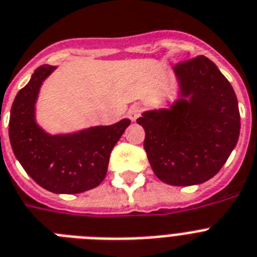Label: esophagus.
<instances>
[{"label": "esophagus", "instance_id": "1", "mask_svg": "<svg viewBox=\"0 0 257 257\" xmlns=\"http://www.w3.org/2000/svg\"><path fill=\"white\" fill-rule=\"evenodd\" d=\"M141 112H143V108L140 107L139 104H133V105H131L128 109V117L132 120V121H136L137 118L140 117V114H141Z\"/></svg>", "mask_w": 257, "mask_h": 257}]
</instances>
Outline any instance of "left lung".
Returning <instances> with one entry per match:
<instances>
[{
    "instance_id": "8db88e82",
    "label": "left lung",
    "mask_w": 257,
    "mask_h": 257,
    "mask_svg": "<svg viewBox=\"0 0 257 257\" xmlns=\"http://www.w3.org/2000/svg\"><path fill=\"white\" fill-rule=\"evenodd\" d=\"M178 99L137 118L154 174L173 186L199 185L215 176L236 147L240 114L232 85L203 55L173 68Z\"/></svg>"
}]
</instances>
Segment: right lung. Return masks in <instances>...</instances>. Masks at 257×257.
<instances>
[{"label": "right lung", "instance_id": "right-lung-1", "mask_svg": "<svg viewBox=\"0 0 257 257\" xmlns=\"http://www.w3.org/2000/svg\"><path fill=\"white\" fill-rule=\"evenodd\" d=\"M55 68L38 67L17 93L10 110V144L25 172L39 186L55 194L84 193L103 182L110 152L131 120L67 135L46 133L35 120V104L42 83Z\"/></svg>", "mask_w": 257, "mask_h": 257}]
</instances>
